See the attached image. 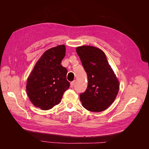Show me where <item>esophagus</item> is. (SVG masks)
I'll use <instances>...</instances> for the list:
<instances>
[{"label":"esophagus","mask_w":149,"mask_h":149,"mask_svg":"<svg viewBox=\"0 0 149 149\" xmlns=\"http://www.w3.org/2000/svg\"><path fill=\"white\" fill-rule=\"evenodd\" d=\"M74 83H75V80H74V81H71V82L70 83L71 86V87H73V86H74Z\"/></svg>","instance_id":"1"}]
</instances>
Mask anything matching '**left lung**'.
<instances>
[{
  "mask_svg": "<svg viewBox=\"0 0 149 149\" xmlns=\"http://www.w3.org/2000/svg\"><path fill=\"white\" fill-rule=\"evenodd\" d=\"M86 72L88 87L79 95L82 106L92 112H101L114 102L119 89V81L101 49L92 46L76 48Z\"/></svg>",
  "mask_w": 149,
  "mask_h": 149,
  "instance_id": "left-lung-1",
  "label": "left lung"
}]
</instances>
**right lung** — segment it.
I'll return each instance as SVG.
<instances>
[{
  "instance_id": "obj_1",
  "label": "right lung",
  "mask_w": 149,
  "mask_h": 149,
  "mask_svg": "<svg viewBox=\"0 0 149 149\" xmlns=\"http://www.w3.org/2000/svg\"><path fill=\"white\" fill-rule=\"evenodd\" d=\"M64 45L48 49L35 64L27 79L26 89L30 101L42 110H48L61 101L70 88L67 69L61 65L65 56Z\"/></svg>"
}]
</instances>
